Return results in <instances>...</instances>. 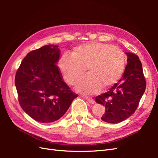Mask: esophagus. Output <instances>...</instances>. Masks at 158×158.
Wrapping results in <instances>:
<instances>
[{
    "label": "esophagus",
    "mask_w": 158,
    "mask_h": 158,
    "mask_svg": "<svg viewBox=\"0 0 158 158\" xmlns=\"http://www.w3.org/2000/svg\"><path fill=\"white\" fill-rule=\"evenodd\" d=\"M85 100H88V101L89 103H91V104H94V103H95L94 100L91 98H89V97H85Z\"/></svg>",
    "instance_id": "1"
}]
</instances>
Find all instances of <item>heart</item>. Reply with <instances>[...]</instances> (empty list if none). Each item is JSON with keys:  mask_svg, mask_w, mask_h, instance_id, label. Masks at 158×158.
Wrapping results in <instances>:
<instances>
[{"mask_svg": "<svg viewBox=\"0 0 158 158\" xmlns=\"http://www.w3.org/2000/svg\"><path fill=\"white\" fill-rule=\"evenodd\" d=\"M126 65L123 52L119 48L103 43H88L73 49L71 54L64 53L58 66L65 81L75 84L85 73L89 75L79 81L77 91L92 94L102 88L115 84L122 77Z\"/></svg>", "mask_w": 158, "mask_h": 158, "instance_id": "b5f03b06", "label": "heart"}]
</instances>
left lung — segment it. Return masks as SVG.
<instances>
[{
	"instance_id": "1",
	"label": "left lung",
	"mask_w": 158,
	"mask_h": 158,
	"mask_svg": "<svg viewBox=\"0 0 158 158\" xmlns=\"http://www.w3.org/2000/svg\"><path fill=\"white\" fill-rule=\"evenodd\" d=\"M126 54L127 64L122 78L109 92L96 97V102L105 106L101 119L107 123L122 122L132 115L145 91L146 81L139 57L130 52Z\"/></svg>"
}]
</instances>
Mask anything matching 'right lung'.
Wrapping results in <instances>:
<instances>
[{"label": "right lung", "instance_id": "right-lung-1", "mask_svg": "<svg viewBox=\"0 0 158 158\" xmlns=\"http://www.w3.org/2000/svg\"><path fill=\"white\" fill-rule=\"evenodd\" d=\"M59 58L58 46H43L29 52L16 73L19 105L36 122L49 123L61 118L78 96L63 81L56 65Z\"/></svg>", "mask_w": 158, "mask_h": 158}]
</instances>
